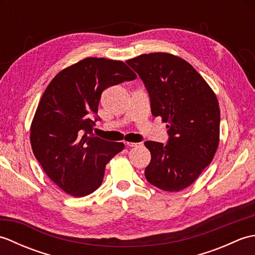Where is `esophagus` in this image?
<instances>
[{
  "label": "esophagus",
  "instance_id": "obj_1",
  "mask_svg": "<svg viewBox=\"0 0 255 255\" xmlns=\"http://www.w3.org/2000/svg\"><path fill=\"white\" fill-rule=\"evenodd\" d=\"M141 142H127L128 147H139V145H141Z\"/></svg>",
  "mask_w": 255,
  "mask_h": 255
}]
</instances>
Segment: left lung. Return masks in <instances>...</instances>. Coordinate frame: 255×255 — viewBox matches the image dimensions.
<instances>
[{
	"label": "left lung",
	"mask_w": 255,
	"mask_h": 255,
	"mask_svg": "<svg viewBox=\"0 0 255 255\" xmlns=\"http://www.w3.org/2000/svg\"><path fill=\"white\" fill-rule=\"evenodd\" d=\"M141 78L151 113L166 123L167 144L145 141L151 161L144 176L166 192H180L197 180L219 145L220 110L215 92L184 59L167 52L126 61Z\"/></svg>",
	"instance_id": "left-lung-1"
}]
</instances>
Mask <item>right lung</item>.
Segmentation results:
<instances>
[{
    "label": "right lung",
    "instance_id": "add662e5",
    "mask_svg": "<svg viewBox=\"0 0 255 255\" xmlns=\"http://www.w3.org/2000/svg\"><path fill=\"white\" fill-rule=\"evenodd\" d=\"M136 78L123 61L89 57L59 72L42 94L30 125L31 149L50 180L71 196L96 191L108 161L125 148L95 137L91 118L103 91Z\"/></svg>",
    "mask_w": 255,
    "mask_h": 255
}]
</instances>
